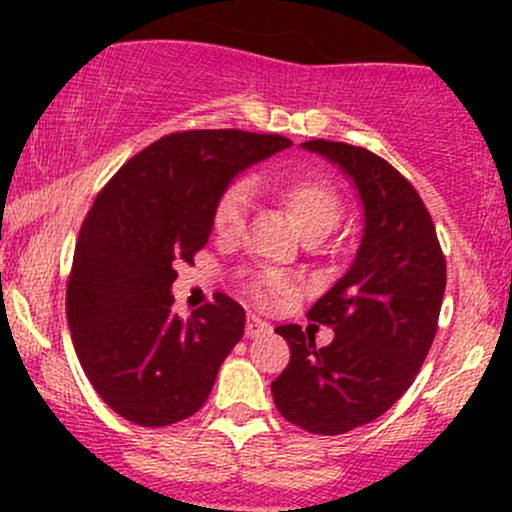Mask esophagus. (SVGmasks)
I'll return each instance as SVG.
<instances>
[{"mask_svg": "<svg viewBox=\"0 0 512 512\" xmlns=\"http://www.w3.org/2000/svg\"><path fill=\"white\" fill-rule=\"evenodd\" d=\"M267 332H272V325L264 322L262 317L250 313L248 320H245V334H248V337H260V334H267Z\"/></svg>", "mask_w": 512, "mask_h": 512, "instance_id": "obj_1", "label": "esophagus"}]
</instances>
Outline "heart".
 <instances>
[{
    "instance_id": "b5f03b06",
    "label": "heart",
    "mask_w": 512,
    "mask_h": 512,
    "mask_svg": "<svg viewBox=\"0 0 512 512\" xmlns=\"http://www.w3.org/2000/svg\"><path fill=\"white\" fill-rule=\"evenodd\" d=\"M276 197L291 211L298 228L308 240L327 238L342 221V199L332 182L317 175H296L274 185ZM252 207V182L248 178L233 180L216 199L211 211V228L223 240L238 238L245 228V219ZM248 296L257 305H272L279 296L296 291L289 276L264 272L248 281Z\"/></svg>"
}]
</instances>
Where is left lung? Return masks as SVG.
Returning <instances> with one entry per match:
<instances>
[{
    "label": "left lung",
    "mask_w": 512,
    "mask_h": 512,
    "mask_svg": "<svg viewBox=\"0 0 512 512\" xmlns=\"http://www.w3.org/2000/svg\"><path fill=\"white\" fill-rule=\"evenodd\" d=\"M301 146L354 182L363 236L346 274L308 310L332 327V344L315 346L301 325L276 327L291 361L272 397L293 426L339 436L383 416L414 383L438 330L445 257L419 192L390 163L342 142Z\"/></svg>",
    "instance_id": "1"
}]
</instances>
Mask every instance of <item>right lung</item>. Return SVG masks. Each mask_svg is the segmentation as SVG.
Segmentation results:
<instances>
[{
    "label": "right lung",
    "instance_id": "1",
    "mask_svg": "<svg viewBox=\"0 0 512 512\" xmlns=\"http://www.w3.org/2000/svg\"><path fill=\"white\" fill-rule=\"evenodd\" d=\"M291 142L279 134L190 129L161 137L113 175L86 214L67 284V320L86 378L115 414L158 428L207 402L245 310L214 296L182 320L170 286L207 245L226 185Z\"/></svg>",
    "mask_w": 512,
    "mask_h": 512
}]
</instances>
